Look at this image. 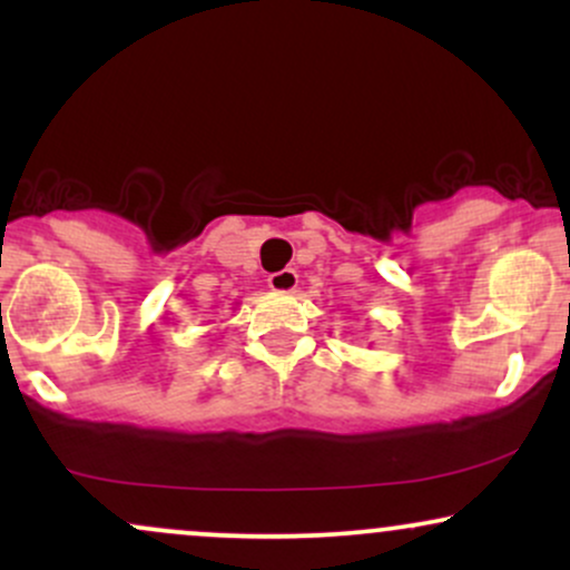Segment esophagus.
Here are the masks:
<instances>
[{"mask_svg": "<svg viewBox=\"0 0 570 570\" xmlns=\"http://www.w3.org/2000/svg\"><path fill=\"white\" fill-rule=\"evenodd\" d=\"M299 284V276L292 271V267H286V271H278V273H271L267 276V286H271L273 292H294Z\"/></svg>", "mask_w": 570, "mask_h": 570, "instance_id": "1", "label": "esophagus"}]
</instances>
